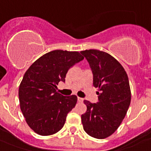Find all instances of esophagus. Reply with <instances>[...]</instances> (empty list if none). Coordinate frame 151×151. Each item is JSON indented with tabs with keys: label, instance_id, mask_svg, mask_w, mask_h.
<instances>
[{
	"label": "esophagus",
	"instance_id": "obj_1",
	"mask_svg": "<svg viewBox=\"0 0 151 151\" xmlns=\"http://www.w3.org/2000/svg\"><path fill=\"white\" fill-rule=\"evenodd\" d=\"M83 101V98H80V97H78V102H79V103H82Z\"/></svg>",
	"mask_w": 151,
	"mask_h": 151
}]
</instances>
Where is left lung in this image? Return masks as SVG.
I'll return each mask as SVG.
<instances>
[{"label": "left lung", "mask_w": 151, "mask_h": 151, "mask_svg": "<svg viewBox=\"0 0 151 151\" xmlns=\"http://www.w3.org/2000/svg\"><path fill=\"white\" fill-rule=\"evenodd\" d=\"M86 58L93 76V86L99 87L98 102L84 100L86 112L81 116L87 134L104 139L117 129L130 104L131 93L127 74L112 55L96 49L80 52Z\"/></svg>", "instance_id": "1"}]
</instances>
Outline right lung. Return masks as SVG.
Returning a JSON list of instances; mask_svg holds the SVG:
<instances>
[{"mask_svg":"<svg viewBox=\"0 0 151 151\" xmlns=\"http://www.w3.org/2000/svg\"><path fill=\"white\" fill-rule=\"evenodd\" d=\"M78 52L55 50L34 62L20 84V107L25 120L36 134L52 135L63 127L68 113L75 107L77 96H65L56 92L65 82L68 69L83 60Z\"/></svg>","mask_w":151,"mask_h":151,"instance_id":"add662e5","label":"right lung"}]
</instances>
